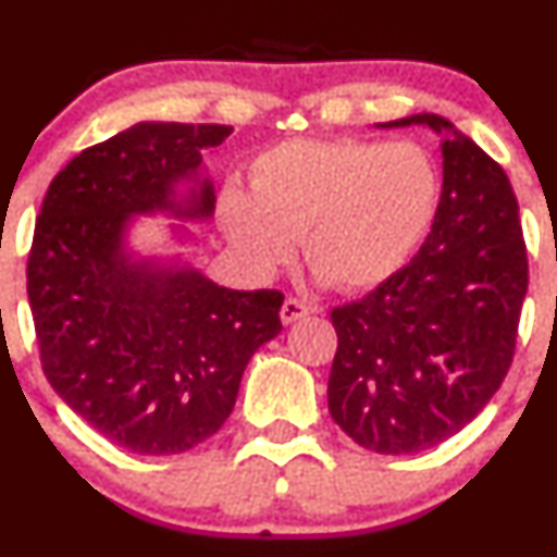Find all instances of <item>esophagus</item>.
Wrapping results in <instances>:
<instances>
[{"mask_svg":"<svg viewBox=\"0 0 557 557\" xmlns=\"http://www.w3.org/2000/svg\"><path fill=\"white\" fill-rule=\"evenodd\" d=\"M312 312V307L301 299H285L283 307H280V318H283L285 325L296 323V320L307 318Z\"/></svg>","mask_w":557,"mask_h":557,"instance_id":"esophagus-1","label":"esophagus"}]
</instances>
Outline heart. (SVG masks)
Masks as SVG:
<instances>
[{"label":"heart","instance_id":"heart-1","mask_svg":"<svg viewBox=\"0 0 557 557\" xmlns=\"http://www.w3.org/2000/svg\"><path fill=\"white\" fill-rule=\"evenodd\" d=\"M440 177L420 148L361 139H288L250 164V194L226 185L218 218L256 272L294 256L339 290L391 280L429 234Z\"/></svg>","mask_w":557,"mask_h":557}]
</instances>
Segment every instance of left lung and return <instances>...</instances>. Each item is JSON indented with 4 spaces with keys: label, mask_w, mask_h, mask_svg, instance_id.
<instances>
[{
    "label": "left lung",
    "mask_w": 557,
    "mask_h": 557,
    "mask_svg": "<svg viewBox=\"0 0 557 557\" xmlns=\"http://www.w3.org/2000/svg\"><path fill=\"white\" fill-rule=\"evenodd\" d=\"M445 132L442 199L418 256L372 294L331 310L329 412L361 447L429 450L482 412L512 367L528 290L507 172L434 112L383 126Z\"/></svg>",
    "instance_id": "left-lung-1"
}]
</instances>
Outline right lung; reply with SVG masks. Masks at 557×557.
<instances>
[{
    "label": "right lung",
    "mask_w": 557,
    "mask_h": 557,
    "mask_svg": "<svg viewBox=\"0 0 557 557\" xmlns=\"http://www.w3.org/2000/svg\"><path fill=\"white\" fill-rule=\"evenodd\" d=\"M232 132L137 123L77 153L42 199L26 263L42 372L123 450L174 455L210 440L252 352L283 331L280 290L221 288L190 267L134 261L123 247L132 215H212L201 150ZM183 178L197 183L188 197L176 196Z\"/></svg>",
    "instance_id": "right-lung-1"
}]
</instances>
